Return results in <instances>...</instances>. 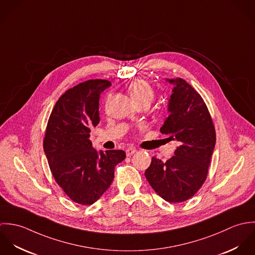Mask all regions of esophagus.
<instances>
[{
    "label": "esophagus",
    "mask_w": 255,
    "mask_h": 255,
    "mask_svg": "<svg viewBox=\"0 0 255 255\" xmlns=\"http://www.w3.org/2000/svg\"><path fill=\"white\" fill-rule=\"evenodd\" d=\"M135 152H137V150H136L134 147H128V148H127V150H126L127 156H128V157H130L131 155H133Z\"/></svg>",
    "instance_id": "esophagus-1"
}]
</instances>
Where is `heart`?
Here are the masks:
<instances>
[{
  "label": "heart",
  "instance_id": "heart-1",
  "mask_svg": "<svg viewBox=\"0 0 255 255\" xmlns=\"http://www.w3.org/2000/svg\"><path fill=\"white\" fill-rule=\"evenodd\" d=\"M129 95L134 103L145 102L150 104L155 96L153 87L144 79H136L128 86Z\"/></svg>",
  "mask_w": 255,
  "mask_h": 255
}]
</instances>
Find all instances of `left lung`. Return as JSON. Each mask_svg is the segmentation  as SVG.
<instances>
[{
	"mask_svg": "<svg viewBox=\"0 0 255 255\" xmlns=\"http://www.w3.org/2000/svg\"><path fill=\"white\" fill-rule=\"evenodd\" d=\"M166 80L174 88L168 104L169 117L160 131L171 134L180 145L166 162L153 157L145 177L163 199L178 203L192 197L205 182L216 133L199 93L180 77Z\"/></svg>",
	"mask_w": 255,
	"mask_h": 255,
	"instance_id": "1",
	"label": "left lung"
}]
</instances>
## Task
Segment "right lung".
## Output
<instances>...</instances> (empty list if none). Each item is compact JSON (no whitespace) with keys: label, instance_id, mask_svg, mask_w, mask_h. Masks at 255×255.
<instances>
[{"label":"right lung","instance_id":"add662e5","mask_svg":"<svg viewBox=\"0 0 255 255\" xmlns=\"http://www.w3.org/2000/svg\"><path fill=\"white\" fill-rule=\"evenodd\" d=\"M109 80L90 79L66 91L52 111L44 152L55 181L74 202L90 205L109 188L123 150L97 151L89 139L99 122V98Z\"/></svg>","mask_w":255,"mask_h":255}]
</instances>
